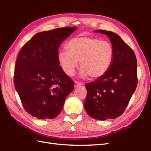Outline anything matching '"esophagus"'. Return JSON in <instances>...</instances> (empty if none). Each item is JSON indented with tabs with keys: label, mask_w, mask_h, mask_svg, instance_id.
I'll return each mask as SVG.
<instances>
[{
	"label": "esophagus",
	"mask_w": 151,
	"mask_h": 151,
	"mask_svg": "<svg viewBox=\"0 0 151 151\" xmlns=\"http://www.w3.org/2000/svg\"><path fill=\"white\" fill-rule=\"evenodd\" d=\"M82 85H83V83L77 82V81H75V87H79V86H81Z\"/></svg>",
	"instance_id": "obj_1"
}]
</instances>
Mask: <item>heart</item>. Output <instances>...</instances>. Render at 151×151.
<instances>
[{
    "label": "heart",
    "mask_w": 151,
    "mask_h": 151,
    "mask_svg": "<svg viewBox=\"0 0 151 151\" xmlns=\"http://www.w3.org/2000/svg\"><path fill=\"white\" fill-rule=\"evenodd\" d=\"M68 51L60 50L57 59L62 70L68 76L74 75L78 65L82 68V78L89 76L101 78L110 69L114 57L113 47L109 42L100 38L78 36L69 40L66 45Z\"/></svg>",
    "instance_id": "1"
}]
</instances>
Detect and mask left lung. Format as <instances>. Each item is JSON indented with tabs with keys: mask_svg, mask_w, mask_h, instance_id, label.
Segmentation results:
<instances>
[{
	"mask_svg": "<svg viewBox=\"0 0 151 151\" xmlns=\"http://www.w3.org/2000/svg\"><path fill=\"white\" fill-rule=\"evenodd\" d=\"M110 39L114 57L110 69L101 78L87 83L84 108L99 120L115 119L124 113L137 86V60L134 51L112 31L95 30Z\"/></svg>",
	"mask_w": 151,
	"mask_h": 151,
	"instance_id": "1",
	"label": "left lung"
}]
</instances>
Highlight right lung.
I'll return each mask as SVG.
<instances>
[{
  "mask_svg": "<svg viewBox=\"0 0 151 151\" xmlns=\"http://www.w3.org/2000/svg\"><path fill=\"white\" fill-rule=\"evenodd\" d=\"M76 29L65 27L38 33L21 49L14 82L24 109L34 117L57 116L74 89V82L59 65L57 53L61 43Z\"/></svg>",
  "mask_w": 151,
  "mask_h": 151,
  "instance_id": "right-lung-1",
  "label": "right lung"
}]
</instances>
